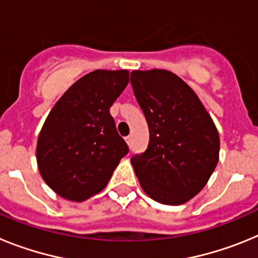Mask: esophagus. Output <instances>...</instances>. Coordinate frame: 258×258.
Listing matches in <instances>:
<instances>
[{
	"instance_id": "obj_1",
	"label": "esophagus",
	"mask_w": 258,
	"mask_h": 258,
	"mask_svg": "<svg viewBox=\"0 0 258 258\" xmlns=\"http://www.w3.org/2000/svg\"><path fill=\"white\" fill-rule=\"evenodd\" d=\"M125 141H126V143H127V145H129V146L132 145V137H131V136H127L126 138H125Z\"/></svg>"
}]
</instances>
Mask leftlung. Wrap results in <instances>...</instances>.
Here are the masks:
<instances>
[{"label": "left lung", "mask_w": 258, "mask_h": 258, "mask_svg": "<svg viewBox=\"0 0 258 258\" xmlns=\"http://www.w3.org/2000/svg\"><path fill=\"white\" fill-rule=\"evenodd\" d=\"M131 84L150 129L149 147L131 159L134 172L150 198L183 204L217 165V129L192 89L169 71H133Z\"/></svg>", "instance_id": "left-lung-1"}]
</instances>
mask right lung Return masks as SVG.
<instances>
[{"label":"right lung","instance_id":"1","mask_svg":"<svg viewBox=\"0 0 258 258\" xmlns=\"http://www.w3.org/2000/svg\"><path fill=\"white\" fill-rule=\"evenodd\" d=\"M129 83V72L97 70L68 89L50 111L37 141L41 177L64 199L83 202L106 187L129 152L109 107Z\"/></svg>","mask_w":258,"mask_h":258}]
</instances>
